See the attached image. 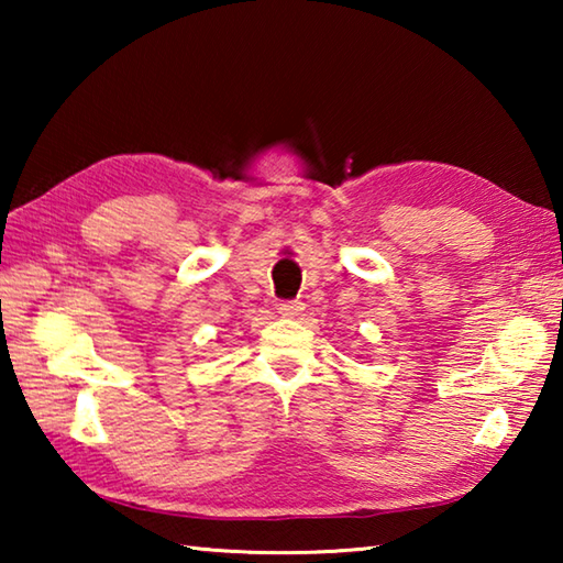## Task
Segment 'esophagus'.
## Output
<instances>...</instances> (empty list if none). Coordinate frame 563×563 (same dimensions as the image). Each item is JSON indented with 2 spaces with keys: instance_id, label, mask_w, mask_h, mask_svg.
Returning a JSON list of instances; mask_svg holds the SVG:
<instances>
[{
  "instance_id": "obj_1",
  "label": "esophagus",
  "mask_w": 563,
  "mask_h": 563,
  "mask_svg": "<svg viewBox=\"0 0 563 563\" xmlns=\"http://www.w3.org/2000/svg\"><path fill=\"white\" fill-rule=\"evenodd\" d=\"M302 310H305V305L300 300H285L278 305V312L283 318H298Z\"/></svg>"
}]
</instances>
